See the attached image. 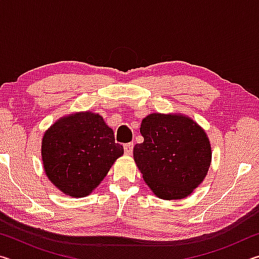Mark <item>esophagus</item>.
Listing matches in <instances>:
<instances>
[{"label": "esophagus", "instance_id": "esophagus-1", "mask_svg": "<svg viewBox=\"0 0 259 259\" xmlns=\"http://www.w3.org/2000/svg\"><path fill=\"white\" fill-rule=\"evenodd\" d=\"M123 148H124V153L126 155H131V154H133V151H134V144L133 143L125 144Z\"/></svg>", "mask_w": 259, "mask_h": 259}]
</instances>
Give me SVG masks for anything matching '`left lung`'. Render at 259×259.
Listing matches in <instances>:
<instances>
[{"instance_id": "8db88e82", "label": "left lung", "mask_w": 259, "mask_h": 259, "mask_svg": "<svg viewBox=\"0 0 259 259\" xmlns=\"http://www.w3.org/2000/svg\"><path fill=\"white\" fill-rule=\"evenodd\" d=\"M134 160L147 186L162 200H181L204 181L211 145L202 126L182 113H151L140 124Z\"/></svg>"}]
</instances>
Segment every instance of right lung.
I'll return each instance as SVG.
<instances>
[{
  "label": "right lung",
  "instance_id": "add662e5",
  "mask_svg": "<svg viewBox=\"0 0 259 259\" xmlns=\"http://www.w3.org/2000/svg\"><path fill=\"white\" fill-rule=\"evenodd\" d=\"M123 152L103 116L90 111L59 117L46 130L41 145L47 177L73 198L91 194Z\"/></svg>",
  "mask_w": 259,
  "mask_h": 259
}]
</instances>
